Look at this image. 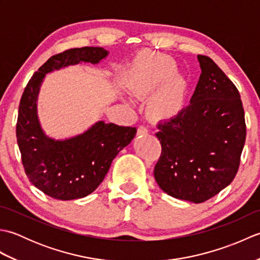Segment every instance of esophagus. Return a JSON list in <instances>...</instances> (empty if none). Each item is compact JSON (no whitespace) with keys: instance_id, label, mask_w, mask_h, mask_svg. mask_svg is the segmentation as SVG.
I'll list each match as a JSON object with an SVG mask.
<instances>
[{"instance_id":"obj_1","label":"esophagus","mask_w":260,"mask_h":260,"mask_svg":"<svg viewBox=\"0 0 260 260\" xmlns=\"http://www.w3.org/2000/svg\"><path fill=\"white\" fill-rule=\"evenodd\" d=\"M148 133V129L146 128L145 126H139V128H137V134L139 135H145Z\"/></svg>"}]
</instances>
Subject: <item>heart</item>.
Listing matches in <instances>:
<instances>
[{
    "instance_id": "obj_1",
    "label": "heart",
    "mask_w": 260,
    "mask_h": 260,
    "mask_svg": "<svg viewBox=\"0 0 260 260\" xmlns=\"http://www.w3.org/2000/svg\"><path fill=\"white\" fill-rule=\"evenodd\" d=\"M178 63L162 53H151L135 66L127 81L136 96L152 95L148 113L156 119H168L178 114L186 97V81L178 74Z\"/></svg>"
}]
</instances>
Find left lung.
<instances>
[{
  "label": "left lung",
  "mask_w": 260,
  "mask_h": 260,
  "mask_svg": "<svg viewBox=\"0 0 260 260\" xmlns=\"http://www.w3.org/2000/svg\"><path fill=\"white\" fill-rule=\"evenodd\" d=\"M201 75L190 105L159 121L162 153L154 169L169 196L201 203L228 186L246 141L240 93L211 58L198 56Z\"/></svg>",
  "instance_id": "8db88e82"
}]
</instances>
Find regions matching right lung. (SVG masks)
<instances>
[{
    "mask_svg": "<svg viewBox=\"0 0 260 260\" xmlns=\"http://www.w3.org/2000/svg\"><path fill=\"white\" fill-rule=\"evenodd\" d=\"M108 56L101 47L69 49L52 56L27 82L21 97L16 139L27 179L58 200L85 198L102 183L116 155L136 134L135 127L99 120L84 133L66 140L46 135L37 102L47 74L81 62L96 64Z\"/></svg>",
    "mask_w": 260,
    "mask_h": 260,
    "instance_id": "right-lung-1",
    "label": "right lung"
}]
</instances>
